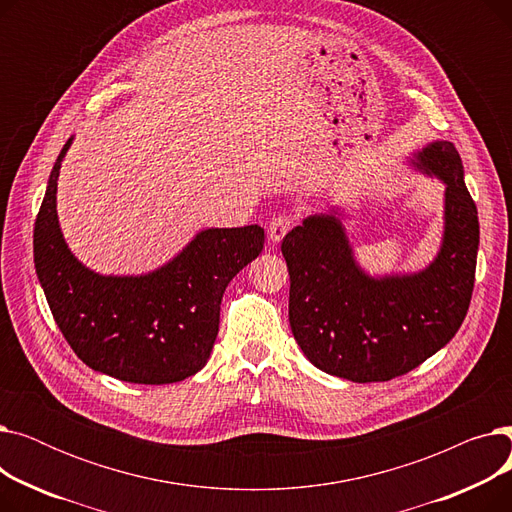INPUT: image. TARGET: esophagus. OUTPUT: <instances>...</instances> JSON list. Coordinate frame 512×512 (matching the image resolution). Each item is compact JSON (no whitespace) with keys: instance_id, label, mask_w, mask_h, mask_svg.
Masks as SVG:
<instances>
[{"instance_id":"1","label":"esophagus","mask_w":512,"mask_h":512,"mask_svg":"<svg viewBox=\"0 0 512 512\" xmlns=\"http://www.w3.org/2000/svg\"><path fill=\"white\" fill-rule=\"evenodd\" d=\"M290 226H292V218H290V215L280 213V215H276V218H272L270 226H267V232H270V238H272L274 242H280V240L286 236V232L290 230Z\"/></svg>"}]
</instances>
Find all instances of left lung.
Instances as JSON below:
<instances>
[{
    "label": "left lung",
    "mask_w": 512,
    "mask_h": 512,
    "mask_svg": "<svg viewBox=\"0 0 512 512\" xmlns=\"http://www.w3.org/2000/svg\"><path fill=\"white\" fill-rule=\"evenodd\" d=\"M411 164L444 184V238L423 272L371 278L357 265L340 213L309 215L282 240L290 274L288 319L305 357L351 382H388L419 367L459 332L479 247L477 207L448 141Z\"/></svg>",
    "instance_id": "8db88e82"
}]
</instances>
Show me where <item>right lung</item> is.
Masks as SVG:
<instances>
[{
    "label": "right lung",
    "mask_w": 512,
    "mask_h": 512,
    "mask_svg": "<svg viewBox=\"0 0 512 512\" xmlns=\"http://www.w3.org/2000/svg\"><path fill=\"white\" fill-rule=\"evenodd\" d=\"M64 145L37 213L35 270L76 357L130 384H174L205 367L230 280L263 249V228H209L145 276H99L68 249L56 193Z\"/></svg>",
    "instance_id": "right-lung-1"
}]
</instances>
